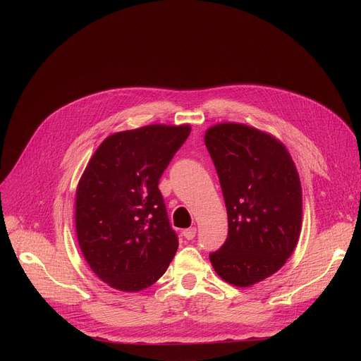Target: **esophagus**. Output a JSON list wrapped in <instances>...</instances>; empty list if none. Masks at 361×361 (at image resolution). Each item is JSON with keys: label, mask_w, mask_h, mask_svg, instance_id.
Here are the masks:
<instances>
[{"label": "esophagus", "mask_w": 361, "mask_h": 361, "mask_svg": "<svg viewBox=\"0 0 361 361\" xmlns=\"http://www.w3.org/2000/svg\"><path fill=\"white\" fill-rule=\"evenodd\" d=\"M196 228L193 226V228H187V230H184L183 231V235H184V238H187V240H193L195 237H196Z\"/></svg>", "instance_id": "1"}]
</instances>
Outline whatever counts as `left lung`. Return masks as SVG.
Wrapping results in <instances>:
<instances>
[{
    "label": "left lung",
    "mask_w": 361,
    "mask_h": 361,
    "mask_svg": "<svg viewBox=\"0 0 361 361\" xmlns=\"http://www.w3.org/2000/svg\"><path fill=\"white\" fill-rule=\"evenodd\" d=\"M204 143L228 215V235L209 259L224 281L249 287L282 268L295 249L298 173L286 146L249 126L216 124L206 131Z\"/></svg>",
    "instance_id": "obj_1"
}]
</instances>
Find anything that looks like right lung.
<instances>
[{
  "label": "right lung",
  "mask_w": 361,
  "mask_h": 361,
  "mask_svg": "<svg viewBox=\"0 0 361 361\" xmlns=\"http://www.w3.org/2000/svg\"><path fill=\"white\" fill-rule=\"evenodd\" d=\"M190 135L188 126L116 133L94 152L75 193V231L90 269L109 287L140 291L178 249L158 184Z\"/></svg>",
  "instance_id": "right-lung-1"
}]
</instances>
